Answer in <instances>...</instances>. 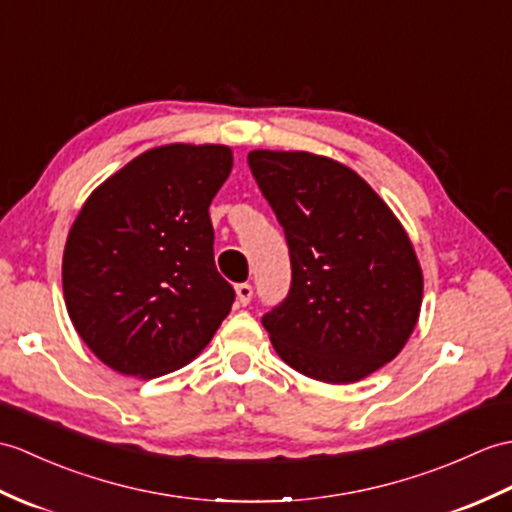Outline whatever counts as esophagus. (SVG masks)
I'll return each mask as SVG.
<instances>
[{"mask_svg": "<svg viewBox=\"0 0 512 512\" xmlns=\"http://www.w3.org/2000/svg\"><path fill=\"white\" fill-rule=\"evenodd\" d=\"M235 294H237V303L248 305L253 299V285L251 283H237L235 285Z\"/></svg>", "mask_w": 512, "mask_h": 512, "instance_id": "34e87169", "label": "esophagus"}]
</instances>
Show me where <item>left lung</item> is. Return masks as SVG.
<instances>
[{"label":"left lung","instance_id":"1","mask_svg":"<svg viewBox=\"0 0 512 512\" xmlns=\"http://www.w3.org/2000/svg\"><path fill=\"white\" fill-rule=\"evenodd\" d=\"M248 165L290 248L288 296L261 318L279 358L327 384L397 358L419 320L423 275L395 213L334 159L253 150Z\"/></svg>","mask_w":512,"mask_h":512}]
</instances>
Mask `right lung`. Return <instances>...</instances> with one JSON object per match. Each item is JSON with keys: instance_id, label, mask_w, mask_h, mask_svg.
<instances>
[{"instance_id": "right-lung-1", "label": "right lung", "mask_w": 512, "mask_h": 512, "mask_svg": "<svg viewBox=\"0 0 512 512\" xmlns=\"http://www.w3.org/2000/svg\"><path fill=\"white\" fill-rule=\"evenodd\" d=\"M227 146L152 148L95 189L69 231L63 292L78 336L113 371L159 377L192 362L235 301L213 261L209 205Z\"/></svg>"}]
</instances>
